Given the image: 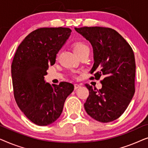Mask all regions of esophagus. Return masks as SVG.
<instances>
[{"mask_svg":"<svg viewBox=\"0 0 148 148\" xmlns=\"http://www.w3.org/2000/svg\"><path fill=\"white\" fill-rule=\"evenodd\" d=\"M80 87H81L80 85H79V84H74L75 90H77V89L79 88H80Z\"/></svg>","mask_w":148,"mask_h":148,"instance_id":"obj_1","label":"esophagus"}]
</instances>
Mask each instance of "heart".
Wrapping results in <instances>:
<instances>
[{
    "label": "heart",
    "instance_id": "obj_1",
    "mask_svg": "<svg viewBox=\"0 0 148 148\" xmlns=\"http://www.w3.org/2000/svg\"><path fill=\"white\" fill-rule=\"evenodd\" d=\"M73 49L74 53L77 56H79L84 54H89V52H90V49H89L88 46L82 42H76L73 45Z\"/></svg>",
    "mask_w": 148,
    "mask_h": 148
}]
</instances>
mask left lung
I'll return each instance as SVG.
<instances>
[{"label":"left lung","instance_id":"1","mask_svg":"<svg viewBox=\"0 0 148 148\" xmlns=\"http://www.w3.org/2000/svg\"><path fill=\"white\" fill-rule=\"evenodd\" d=\"M92 44L94 63L90 71L101 81L98 90L86 84L89 96L84 104L86 112L95 120L108 123L123 114L135 94V60L127 42L114 29L103 27H75Z\"/></svg>","mask_w":148,"mask_h":148}]
</instances>
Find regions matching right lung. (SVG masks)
<instances>
[{
    "instance_id": "obj_1",
    "label": "right lung",
    "mask_w": 148,
    "mask_h": 148,
    "mask_svg": "<svg viewBox=\"0 0 148 148\" xmlns=\"http://www.w3.org/2000/svg\"><path fill=\"white\" fill-rule=\"evenodd\" d=\"M67 27H43L31 32L18 46L11 65L15 101L26 117L39 126L57 120L74 86L46 83L49 65L55 63L56 54L69 38Z\"/></svg>"
}]
</instances>
